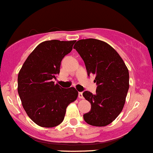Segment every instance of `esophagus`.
I'll list each match as a JSON object with an SVG mask.
<instances>
[{"instance_id":"obj_1","label":"esophagus","mask_w":153,"mask_h":153,"mask_svg":"<svg viewBox=\"0 0 153 153\" xmlns=\"http://www.w3.org/2000/svg\"><path fill=\"white\" fill-rule=\"evenodd\" d=\"M78 98H81V99H82V98H84V96H83V92H78Z\"/></svg>"}]
</instances>
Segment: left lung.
Returning <instances> with one entry per match:
<instances>
[{
	"mask_svg": "<svg viewBox=\"0 0 153 153\" xmlns=\"http://www.w3.org/2000/svg\"><path fill=\"white\" fill-rule=\"evenodd\" d=\"M85 64L88 75L95 76L96 94L85 91L83 96L91 104L84 115L88 124L104 126L122 111L129 89V71L119 54L104 41L94 38L79 40L74 46Z\"/></svg>",
	"mask_w": 153,
	"mask_h": 153,
	"instance_id": "1",
	"label": "left lung"
}]
</instances>
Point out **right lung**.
Segmentation results:
<instances>
[{"label": "right lung", "mask_w": 153, "mask_h": 153, "mask_svg": "<svg viewBox=\"0 0 153 153\" xmlns=\"http://www.w3.org/2000/svg\"><path fill=\"white\" fill-rule=\"evenodd\" d=\"M76 41H46L31 52L20 69L18 92L28 116L38 126L54 127L64 121L66 109L77 99L74 87L64 89L53 79L60 73L63 58Z\"/></svg>", "instance_id": "add662e5"}]
</instances>
